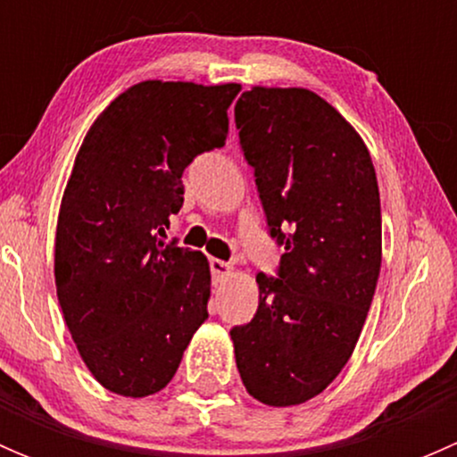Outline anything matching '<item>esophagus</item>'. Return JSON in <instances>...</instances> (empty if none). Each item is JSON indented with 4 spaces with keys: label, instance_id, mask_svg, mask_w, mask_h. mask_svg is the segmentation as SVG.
I'll list each match as a JSON object with an SVG mask.
<instances>
[{
    "label": "esophagus",
    "instance_id": "34e87169",
    "mask_svg": "<svg viewBox=\"0 0 457 457\" xmlns=\"http://www.w3.org/2000/svg\"><path fill=\"white\" fill-rule=\"evenodd\" d=\"M210 270H212V278H214V283H223V280H228L229 276H232V265L225 261H219V258H212Z\"/></svg>",
    "mask_w": 457,
    "mask_h": 457
}]
</instances>
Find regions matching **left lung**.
<instances>
[{"instance_id":"obj_1","label":"left lung","mask_w":457,"mask_h":457,"mask_svg":"<svg viewBox=\"0 0 457 457\" xmlns=\"http://www.w3.org/2000/svg\"><path fill=\"white\" fill-rule=\"evenodd\" d=\"M234 121L285 254L276 278L256 276V314L229 336L250 395L289 407L320 394L356 347L380 274V192L365 141L316 92L256 86Z\"/></svg>"}]
</instances>
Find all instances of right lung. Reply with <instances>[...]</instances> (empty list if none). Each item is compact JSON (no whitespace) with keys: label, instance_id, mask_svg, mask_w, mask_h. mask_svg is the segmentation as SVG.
Wrapping results in <instances>:
<instances>
[{"label":"right lung","instance_id":"add662e5","mask_svg":"<svg viewBox=\"0 0 457 457\" xmlns=\"http://www.w3.org/2000/svg\"><path fill=\"white\" fill-rule=\"evenodd\" d=\"M241 86L141 81L87 130L62 199L54 283L72 340L112 394L163 389L207 318L210 265L163 241L183 170L225 145Z\"/></svg>","mask_w":457,"mask_h":457}]
</instances>
